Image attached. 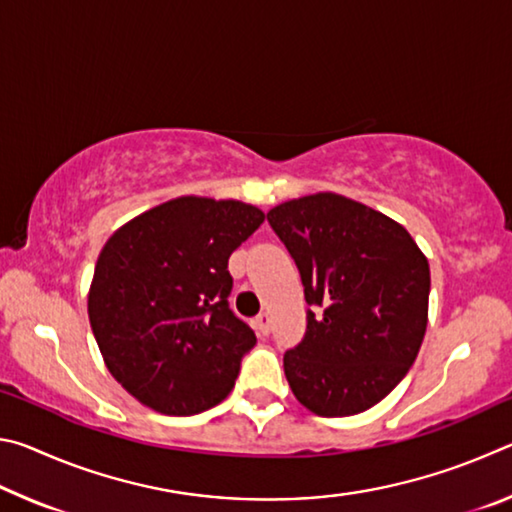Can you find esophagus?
<instances>
[{"label":"esophagus","instance_id":"esophagus-1","mask_svg":"<svg viewBox=\"0 0 512 512\" xmlns=\"http://www.w3.org/2000/svg\"><path fill=\"white\" fill-rule=\"evenodd\" d=\"M255 329L262 336H266L268 332H271V316L268 314H259L257 318H255Z\"/></svg>","mask_w":512,"mask_h":512}]
</instances>
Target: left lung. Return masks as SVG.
Listing matches in <instances>:
<instances>
[{"label":"left lung","instance_id":"8db88e82","mask_svg":"<svg viewBox=\"0 0 512 512\" xmlns=\"http://www.w3.org/2000/svg\"><path fill=\"white\" fill-rule=\"evenodd\" d=\"M300 271L307 332L284 354L293 395L311 413L345 418L400 384L427 332L429 262L400 223L332 192L266 214Z\"/></svg>","mask_w":512,"mask_h":512}]
</instances>
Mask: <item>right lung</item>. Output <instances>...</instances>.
I'll use <instances>...</instances> for the list:
<instances>
[{
	"label": "right lung",
	"mask_w": 512,
	"mask_h": 512,
	"mask_svg": "<svg viewBox=\"0 0 512 512\" xmlns=\"http://www.w3.org/2000/svg\"><path fill=\"white\" fill-rule=\"evenodd\" d=\"M241 201L180 196L135 216L94 266L90 325L135 400L194 415L228 397L255 332L228 305V259L262 225Z\"/></svg>",
	"instance_id": "1"
}]
</instances>
